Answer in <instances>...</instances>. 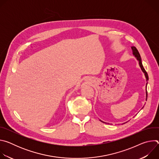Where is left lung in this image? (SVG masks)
<instances>
[{
  "mask_svg": "<svg viewBox=\"0 0 159 159\" xmlns=\"http://www.w3.org/2000/svg\"><path fill=\"white\" fill-rule=\"evenodd\" d=\"M131 49L133 50V55H134V57L137 58V60H139V64H140V66L141 67V69L142 70V71L143 72V73L145 74V75L146 77V79L147 80H148V74L147 72H146V70H145V69L143 66V65H142V59H141V57H140V55L138 51V50L137 49V48H136L135 47H131ZM146 88H147V85H146ZM146 94H147V98H146V101L147 99V90H146ZM104 123V122H103Z\"/></svg>",
  "mask_w": 159,
  "mask_h": 159,
  "instance_id": "obj_1",
  "label": "left lung"
}]
</instances>
